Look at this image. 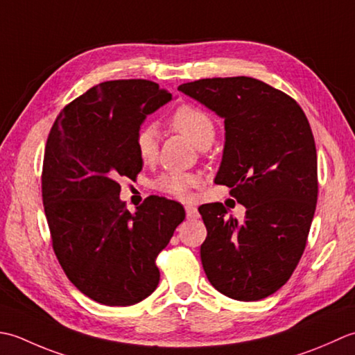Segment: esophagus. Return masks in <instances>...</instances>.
<instances>
[{"instance_id":"esophagus-1","label":"esophagus","mask_w":355,"mask_h":355,"mask_svg":"<svg viewBox=\"0 0 355 355\" xmlns=\"http://www.w3.org/2000/svg\"><path fill=\"white\" fill-rule=\"evenodd\" d=\"M185 213H187V219H198L199 218L198 208L193 205H185Z\"/></svg>"}]
</instances>
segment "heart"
Masks as SVG:
<instances>
[{
    "label": "heart",
    "mask_w": 355,
    "mask_h": 355,
    "mask_svg": "<svg viewBox=\"0 0 355 355\" xmlns=\"http://www.w3.org/2000/svg\"><path fill=\"white\" fill-rule=\"evenodd\" d=\"M170 127L184 135L194 146L207 148L216 137V124L209 114L199 107L190 104L179 105L170 116ZM135 148L144 162H151L157 153V130L153 125H144L135 136ZM200 184L198 175L193 173L168 171L155 180L157 191L176 199H188L194 187Z\"/></svg>",
    "instance_id": "obj_1"
}]
</instances>
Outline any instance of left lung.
Masks as SVG:
<instances>
[{
    "label": "left lung",
    "mask_w": 355,
    "mask_h": 355,
    "mask_svg": "<svg viewBox=\"0 0 355 355\" xmlns=\"http://www.w3.org/2000/svg\"><path fill=\"white\" fill-rule=\"evenodd\" d=\"M178 90L225 119L214 182L247 208L239 222L220 202L199 207L204 271L227 297H268L291 277L314 218L319 184L309 122L291 96L254 78L199 79Z\"/></svg>",
    "instance_id": "obj_1"
}]
</instances>
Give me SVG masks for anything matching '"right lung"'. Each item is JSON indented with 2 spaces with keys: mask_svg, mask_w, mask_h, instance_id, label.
<instances>
[{
  "mask_svg": "<svg viewBox=\"0 0 355 355\" xmlns=\"http://www.w3.org/2000/svg\"><path fill=\"white\" fill-rule=\"evenodd\" d=\"M170 99L147 79L101 83L62 108L47 137L41 187L53 251L71 284L107 306L155 291L156 257L185 219L175 200L150 196L132 214L119 199V178L142 170L137 130Z\"/></svg>",
  "mask_w": 355,
  "mask_h": 355,
  "instance_id": "right-lung-1",
  "label": "right lung"
}]
</instances>
